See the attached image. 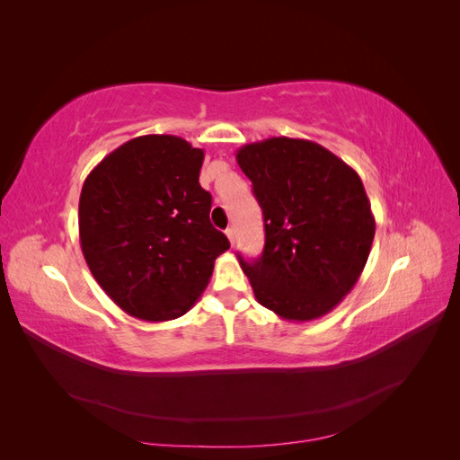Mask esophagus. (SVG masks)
<instances>
[{
  "mask_svg": "<svg viewBox=\"0 0 460 460\" xmlns=\"http://www.w3.org/2000/svg\"><path fill=\"white\" fill-rule=\"evenodd\" d=\"M226 235H228V240H230V243L234 245V242H235V230H234V226L226 228Z\"/></svg>",
  "mask_w": 460,
  "mask_h": 460,
  "instance_id": "obj_1",
  "label": "esophagus"
}]
</instances>
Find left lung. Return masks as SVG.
<instances>
[{
	"label": "left lung",
	"mask_w": 460,
	"mask_h": 460,
	"mask_svg": "<svg viewBox=\"0 0 460 460\" xmlns=\"http://www.w3.org/2000/svg\"><path fill=\"white\" fill-rule=\"evenodd\" d=\"M264 217L259 261L242 257L255 299L284 320L328 314L357 284L376 220L358 174L301 137H267L235 151Z\"/></svg>",
	"instance_id": "8db88e82"
}]
</instances>
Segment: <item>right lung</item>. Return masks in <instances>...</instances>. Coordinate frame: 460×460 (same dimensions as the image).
I'll use <instances>...</instances> for the list:
<instances>
[{
	"label": "right lung",
	"instance_id": "right-lung-1",
	"mask_svg": "<svg viewBox=\"0 0 460 460\" xmlns=\"http://www.w3.org/2000/svg\"><path fill=\"white\" fill-rule=\"evenodd\" d=\"M203 149L171 134L122 144L95 166L78 203L80 247L95 282L147 323L186 314L230 247L208 220Z\"/></svg>",
	"mask_w": 460,
	"mask_h": 460
}]
</instances>
